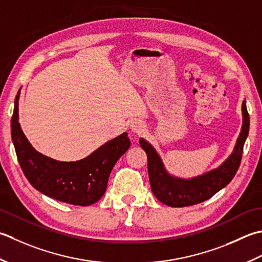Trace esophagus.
<instances>
[{
	"label": "esophagus",
	"instance_id": "1",
	"mask_svg": "<svg viewBox=\"0 0 262 262\" xmlns=\"http://www.w3.org/2000/svg\"><path fill=\"white\" fill-rule=\"evenodd\" d=\"M131 130L136 133H141L143 130H145V126L141 123V122H133L131 124Z\"/></svg>",
	"mask_w": 262,
	"mask_h": 262
}]
</instances>
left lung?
Returning <instances> with one entry per match:
<instances>
[{"label": "left lung", "instance_id": "1", "mask_svg": "<svg viewBox=\"0 0 262 262\" xmlns=\"http://www.w3.org/2000/svg\"><path fill=\"white\" fill-rule=\"evenodd\" d=\"M243 126L237 139L235 150L220 167L192 180L173 178L165 170L156 150L140 139V146L148 158V174L150 188L156 198L169 207H188L208 200L231 182L239 167L243 146L248 137L250 116L245 101L242 104Z\"/></svg>", "mask_w": 262, "mask_h": 262}]
</instances>
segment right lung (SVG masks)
Instances as JSON below:
<instances>
[{
  "mask_svg": "<svg viewBox=\"0 0 262 262\" xmlns=\"http://www.w3.org/2000/svg\"><path fill=\"white\" fill-rule=\"evenodd\" d=\"M19 95L20 92L14 100L11 137L20 167L29 183L41 193L67 204L90 206L97 202L105 193L117 159L130 147L126 133L106 142L81 161H54L37 152L26 139L18 121Z\"/></svg>",
  "mask_w": 262,
  "mask_h": 262,
  "instance_id": "1",
  "label": "right lung"
}]
</instances>
